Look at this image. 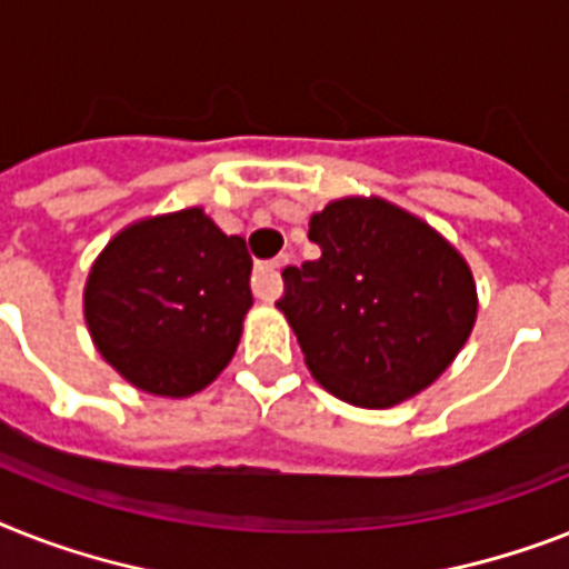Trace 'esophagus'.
Here are the masks:
<instances>
[{"instance_id": "esophagus-1", "label": "esophagus", "mask_w": 569, "mask_h": 569, "mask_svg": "<svg viewBox=\"0 0 569 569\" xmlns=\"http://www.w3.org/2000/svg\"><path fill=\"white\" fill-rule=\"evenodd\" d=\"M286 262H289V257L286 253H280L277 260L271 262H257V269H253V295L260 300H271L277 298V292H280V269H283Z\"/></svg>"}]
</instances>
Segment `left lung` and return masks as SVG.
Listing matches in <instances>:
<instances>
[{
  "label": "left lung",
  "instance_id": "8db88e82",
  "mask_svg": "<svg viewBox=\"0 0 569 569\" xmlns=\"http://www.w3.org/2000/svg\"><path fill=\"white\" fill-rule=\"evenodd\" d=\"M321 257L283 271L277 307L330 395L386 409L456 359L477 321V286L452 244L380 198L332 201L309 221Z\"/></svg>",
  "mask_w": 569,
  "mask_h": 569
}]
</instances>
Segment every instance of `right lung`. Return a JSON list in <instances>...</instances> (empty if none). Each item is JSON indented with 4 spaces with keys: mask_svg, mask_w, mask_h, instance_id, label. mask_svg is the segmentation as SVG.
Instances as JSON below:
<instances>
[{
    "mask_svg": "<svg viewBox=\"0 0 569 569\" xmlns=\"http://www.w3.org/2000/svg\"><path fill=\"white\" fill-rule=\"evenodd\" d=\"M251 266L244 239L221 233L198 207L131 224L87 280L96 348L149 395L201 391L239 345Z\"/></svg>",
    "mask_w": 569,
    "mask_h": 569,
    "instance_id": "obj_1",
    "label": "right lung"
}]
</instances>
